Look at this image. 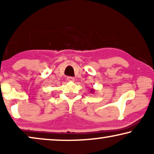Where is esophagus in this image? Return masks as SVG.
Segmentation results:
<instances>
[{
    "instance_id": "1",
    "label": "esophagus",
    "mask_w": 154,
    "mask_h": 154,
    "mask_svg": "<svg viewBox=\"0 0 154 154\" xmlns=\"http://www.w3.org/2000/svg\"><path fill=\"white\" fill-rule=\"evenodd\" d=\"M74 78L73 77H71V76H69L67 77V81H71V82H73L74 81Z\"/></svg>"
}]
</instances>
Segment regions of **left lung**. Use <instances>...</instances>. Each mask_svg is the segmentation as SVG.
Returning a JSON list of instances; mask_svg holds the SVG:
<instances>
[{"mask_svg":"<svg viewBox=\"0 0 154 154\" xmlns=\"http://www.w3.org/2000/svg\"><path fill=\"white\" fill-rule=\"evenodd\" d=\"M90 92H91L92 93H93V92H94V89H91V90H90Z\"/></svg>","mask_w":154,"mask_h":154,"instance_id":"obj_1","label":"left lung"}]
</instances>
